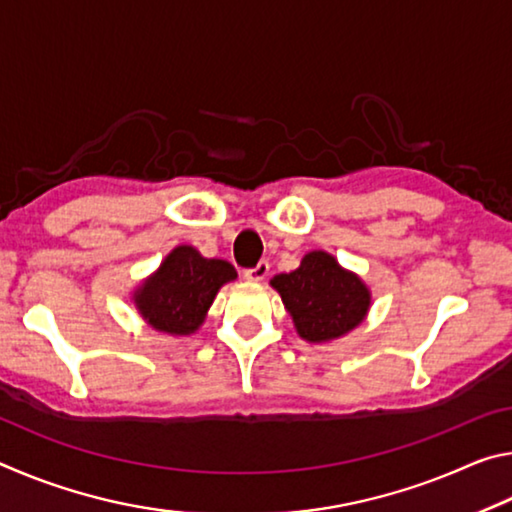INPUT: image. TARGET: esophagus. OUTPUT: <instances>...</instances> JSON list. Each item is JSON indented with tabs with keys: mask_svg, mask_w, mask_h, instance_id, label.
I'll list each match as a JSON object with an SVG mask.
<instances>
[{
	"mask_svg": "<svg viewBox=\"0 0 512 512\" xmlns=\"http://www.w3.org/2000/svg\"><path fill=\"white\" fill-rule=\"evenodd\" d=\"M268 271H271V266H268V262H259L257 266H253V268H246L244 271V277L246 280H253V282H259V280H264V277L268 275Z\"/></svg>",
	"mask_w": 512,
	"mask_h": 512,
	"instance_id": "34e87169",
	"label": "esophagus"
}]
</instances>
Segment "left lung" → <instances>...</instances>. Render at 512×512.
<instances>
[{"mask_svg":"<svg viewBox=\"0 0 512 512\" xmlns=\"http://www.w3.org/2000/svg\"><path fill=\"white\" fill-rule=\"evenodd\" d=\"M273 289L282 296L305 341L339 339L357 327L370 307V291L357 275L336 264L332 255L314 250L291 273L275 275Z\"/></svg>","mask_w":512,"mask_h":512,"instance_id":"8db88e82","label":"left lung"}]
</instances>
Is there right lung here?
Segmentation results:
<instances>
[{
  "mask_svg": "<svg viewBox=\"0 0 512 512\" xmlns=\"http://www.w3.org/2000/svg\"><path fill=\"white\" fill-rule=\"evenodd\" d=\"M235 277V266L225 259H207L192 246H178L137 289L135 305L160 332L192 334L205 320L216 291Z\"/></svg>",
  "mask_w": 512,
  "mask_h": 512,
  "instance_id": "obj_1",
  "label": "right lung"
}]
</instances>
